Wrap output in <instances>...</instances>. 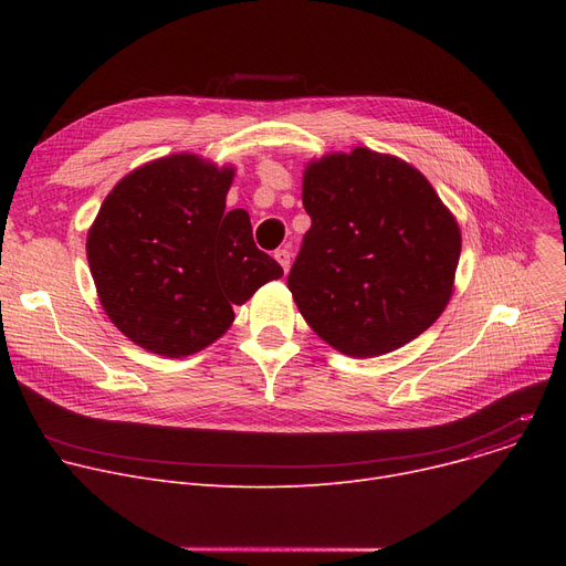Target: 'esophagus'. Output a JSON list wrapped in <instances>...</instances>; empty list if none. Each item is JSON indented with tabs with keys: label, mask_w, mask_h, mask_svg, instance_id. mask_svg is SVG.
<instances>
[{
	"label": "esophagus",
	"mask_w": 566,
	"mask_h": 566,
	"mask_svg": "<svg viewBox=\"0 0 566 566\" xmlns=\"http://www.w3.org/2000/svg\"><path fill=\"white\" fill-rule=\"evenodd\" d=\"M275 259H277L280 265L284 268V273H289V268H291V250H289V248H280V250L275 252Z\"/></svg>",
	"instance_id": "1"
}]
</instances>
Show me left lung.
<instances>
[{"label": "left lung", "mask_w": 566, "mask_h": 566, "mask_svg": "<svg viewBox=\"0 0 566 566\" xmlns=\"http://www.w3.org/2000/svg\"><path fill=\"white\" fill-rule=\"evenodd\" d=\"M303 206L312 227L286 284L323 342L376 358L436 323L461 231L418 169L363 146L323 156L305 169Z\"/></svg>", "instance_id": "8db88e82"}]
</instances>
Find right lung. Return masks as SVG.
Returning <instances> with one entry per match:
<instances>
[{
	"label": "right lung",
	"instance_id": "right-lung-1",
	"mask_svg": "<svg viewBox=\"0 0 566 566\" xmlns=\"http://www.w3.org/2000/svg\"><path fill=\"white\" fill-rule=\"evenodd\" d=\"M233 167L192 154L146 163L105 197L86 259L109 321L137 346L184 358L222 337L233 305L284 275L227 208Z\"/></svg>",
	"mask_w": 566,
	"mask_h": 566
}]
</instances>
